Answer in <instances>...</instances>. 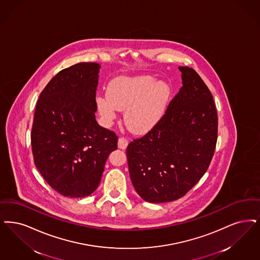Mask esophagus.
<instances>
[{
    "label": "esophagus",
    "instance_id": "esophagus-1",
    "mask_svg": "<svg viewBox=\"0 0 260 260\" xmlns=\"http://www.w3.org/2000/svg\"><path fill=\"white\" fill-rule=\"evenodd\" d=\"M127 144H128V142H127V140L125 139V137H120L119 138V140H118V147L120 149L125 150V148L127 147Z\"/></svg>",
    "mask_w": 260,
    "mask_h": 260
}]
</instances>
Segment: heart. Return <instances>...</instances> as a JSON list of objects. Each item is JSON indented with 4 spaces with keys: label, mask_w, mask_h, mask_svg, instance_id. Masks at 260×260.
Wrapping results in <instances>:
<instances>
[{
    "label": "heart",
    "mask_w": 260,
    "mask_h": 260,
    "mask_svg": "<svg viewBox=\"0 0 260 260\" xmlns=\"http://www.w3.org/2000/svg\"><path fill=\"white\" fill-rule=\"evenodd\" d=\"M171 90L167 82L152 76L122 77L108 87L107 96H96L95 103L104 121L114 120L117 109L125 110V123L137 135L151 131L167 110Z\"/></svg>",
    "instance_id": "1"
}]
</instances>
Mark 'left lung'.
<instances>
[{
  "label": "left lung",
  "instance_id": "left-lung-1",
  "mask_svg": "<svg viewBox=\"0 0 260 260\" xmlns=\"http://www.w3.org/2000/svg\"><path fill=\"white\" fill-rule=\"evenodd\" d=\"M183 86L151 131L126 147L129 176L147 202L184 197L207 171L218 139V113L207 85L179 67Z\"/></svg>",
  "mask_w": 260,
  "mask_h": 260
}]
</instances>
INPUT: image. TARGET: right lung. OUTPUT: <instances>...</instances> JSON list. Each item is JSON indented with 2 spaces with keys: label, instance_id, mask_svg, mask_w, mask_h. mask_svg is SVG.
<instances>
[{
  "label": "right lung",
  "instance_id": "1",
  "mask_svg": "<svg viewBox=\"0 0 260 260\" xmlns=\"http://www.w3.org/2000/svg\"><path fill=\"white\" fill-rule=\"evenodd\" d=\"M100 64L78 62L57 73L36 105L31 144L35 165L47 184L68 198L99 187L118 136L98 124Z\"/></svg>",
  "mask_w": 260,
  "mask_h": 260
}]
</instances>
